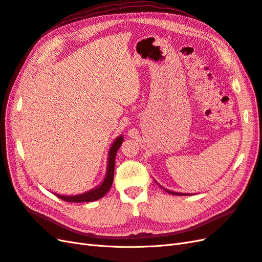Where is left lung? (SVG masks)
Instances as JSON below:
<instances>
[{"mask_svg":"<svg viewBox=\"0 0 262 262\" xmlns=\"http://www.w3.org/2000/svg\"><path fill=\"white\" fill-rule=\"evenodd\" d=\"M156 183H157V184H158V185H160V184H159L158 182H157V181H156ZM160 186H161V185H160ZM161 189H163L164 191H166V192H168V193H170V194H173V195H182V196H183V195H191V194H189V193H179V192H173V191H170V190H167V189H164V188H163V186H161Z\"/></svg>","mask_w":262,"mask_h":262,"instance_id":"left-lung-1","label":"left lung"}]
</instances>
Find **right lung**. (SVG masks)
Listing matches in <instances>:
<instances>
[{
  "label": "right lung",
  "instance_id": "obj_1",
  "mask_svg": "<svg viewBox=\"0 0 262 262\" xmlns=\"http://www.w3.org/2000/svg\"><path fill=\"white\" fill-rule=\"evenodd\" d=\"M124 140V137L121 135L116 137V139L112 144L110 150H108V157H107V168L105 178L102 181V183L98 186H95L94 189L86 191L82 194H77V195H60V194H56L58 198H60L63 201L71 202V203H82V202H93L96 200L102 199L111 189L112 184H113L114 180V167H115V157L117 154V150L121 147Z\"/></svg>",
  "mask_w": 262,
  "mask_h": 262
}]
</instances>
